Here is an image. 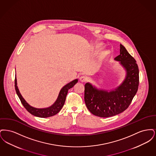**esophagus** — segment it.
<instances>
[{"mask_svg": "<svg viewBox=\"0 0 156 156\" xmlns=\"http://www.w3.org/2000/svg\"><path fill=\"white\" fill-rule=\"evenodd\" d=\"M80 81L81 82H85L87 81V78L85 76L83 75V76H80Z\"/></svg>", "mask_w": 156, "mask_h": 156, "instance_id": "34e87169", "label": "esophagus"}]
</instances>
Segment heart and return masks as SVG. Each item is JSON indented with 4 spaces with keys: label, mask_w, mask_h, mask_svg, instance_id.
I'll return each mask as SVG.
<instances>
[{
    "label": "heart",
    "mask_w": 156,
    "mask_h": 156,
    "mask_svg": "<svg viewBox=\"0 0 156 156\" xmlns=\"http://www.w3.org/2000/svg\"><path fill=\"white\" fill-rule=\"evenodd\" d=\"M106 54H107V52H106V51L102 52L101 54V58H102L105 55H106Z\"/></svg>",
    "instance_id": "1"
}]
</instances>
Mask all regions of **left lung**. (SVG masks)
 <instances>
[{
    "label": "left lung",
    "mask_w": 156,
    "mask_h": 156,
    "mask_svg": "<svg viewBox=\"0 0 156 156\" xmlns=\"http://www.w3.org/2000/svg\"><path fill=\"white\" fill-rule=\"evenodd\" d=\"M120 54L115 60L125 69L126 78L116 89L109 92L97 89L90 83L85 85L84 99L87 108L93 115L108 118L125 111L137 93L139 83V71L136 61L120 45Z\"/></svg>",
    "instance_id": "left-lung-1"
}]
</instances>
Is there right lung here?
I'll use <instances>...</instances> for the list:
<instances>
[{"instance_id":"obj_1","label":"right lung","mask_w":156,"mask_h":156,"mask_svg":"<svg viewBox=\"0 0 156 156\" xmlns=\"http://www.w3.org/2000/svg\"><path fill=\"white\" fill-rule=\"evenodd\" d=\"M77 82H78V80L76 79L66 85L62 89H61L58 97L57 98L56 101L54 102V104L48 108H42V109L34 108L30 106V105L24 100V99L23 98L22 95L20 94L19 90L17 86V80L16 77H15V87L16 94L18 95L22 104L24 106V107L26 108V109L31 115L35 116L45 118L52 116L56 115L57 113H58L61 111V109H62L65 103L68 90L73 88Z\"/></svg>"}]
</instances>
